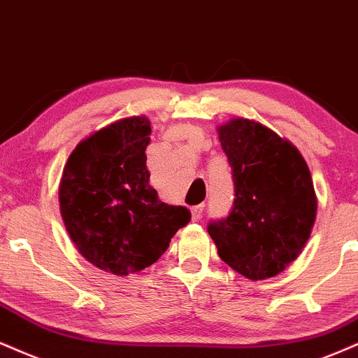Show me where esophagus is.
Wrapping results in <instances>:
<instances>
[{
	"mask_svg": "<svg viewBox=\"0 0 358 358\" xmlns=\"http://www.w3.org/2000/svg\"><path fill=\"white\" fill-rule=\"evenodd\" d=\"M202 213H204V204H199V206L192 207V209H191L192 220H199L202 217Z\"/></svg>",
	"mask_w": 358,
	"mask_h": 358,
	"instance_id": "1",
	"label": "esophagus"
}]
</instances>
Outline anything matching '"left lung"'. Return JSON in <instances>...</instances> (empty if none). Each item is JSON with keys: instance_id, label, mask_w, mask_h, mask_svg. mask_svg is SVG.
I'll use <instances>...</instances> for the list:
<instances>
[{"instance_id": "obj_1", "label": "left lung", "mask_w": 358, "mask_h": 358, "mask_svg": "<svg viewBox=\"0 0 358 358\" xmlns=\"http://www.w3.org/2000/svg\"><path fill=\"white\" fill-rule=\"evenodd\" d=\"M232 167L236 199L227 219L207 232L219 257L250 280L275 277L306 247L317 196L306 159L295 145L252 119L217 126Z\"/></svg>"}]
</instances>
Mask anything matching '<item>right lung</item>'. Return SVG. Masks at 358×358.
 <instances>
[{"label": "right lung", "mask_w": 358, "mask_h": 358, "mask_svg": "<svg viewBox=\"0 0 358 358\" xmlns=\"http://www.w3.org/2000/svg\"><path fill=\"white\" fill-rule=\"evenodd\" d=\"M151 121L122 117L91 132L69 154L59 180V209L78 252L117 277L144 271L191 220L149 184L145 148Z\"/></svg>", "instance_id": "add662e5"}]
</instances>
